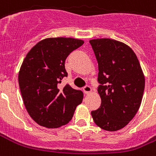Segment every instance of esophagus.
Here are the masks:
<instances>
[{
	"label": "esophagus",
	"mask_w": 156,
	"mask_h": 156,
	"mask_svg": "<svg viewBox=\"0 0 156 156\" xmlns=\"http://www.w3.org/2000/svg\"><path fill=\"white\" fill-rule=\"evenodd\" d=\"M83 91H84V92H85L86 94L90 93V92L91 91V87H90V86H85L84 87H83Z\"/></svg>",
	"instance_id": "esophagus-1"
}]
</instances>
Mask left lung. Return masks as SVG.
Listing matches in <instances>:
<instances>
[{
	"label": "left lung",
	"instance_id": "obj_1",
	"mask_svg": "<svg viewBox=\"0 0 156 156\" xmlns=\"http://www.w3.org/2000/svg\"><path fill=\"white\" fill-rule=\"evenodd\" d=\"M98 62L101 104L91 111L102 129L119 130L130 122L141 105L145 76L136 54L123 42L110 38L90 40Z\"/></svg>",
	"mask_w": 156,
	"mask_h": 156
}]
</instances>
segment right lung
Returning <instances> with one entry per match:
<instances>
[{"mask_svg":"<svg viewBox=\"0 0 156 156\" xmlns=\"http://www.w3.org/2000/svg\"><path fill=\"white\" fill-rule=\"evenodd\" d=\"M84 43L80 39L50 37L41 40L28 51L19 72V84L23 104L30 117L48 128L69 122L83 93L66 84H59L68 73L65 59Z\"/></svg>","mask_w":156,"mask_h":156,"instance_id":"1","label":"right lung"}]
</instances>
